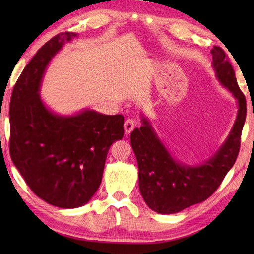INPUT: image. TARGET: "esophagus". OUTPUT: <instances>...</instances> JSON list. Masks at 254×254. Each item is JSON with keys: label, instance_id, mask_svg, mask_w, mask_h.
<instances>
[{"label": "esophagus", "instance_id": "1", "mask_svg": "<svg viewBox=\"0 0 254 254\" xmlns=\"http://www.w3.org/2000/svg\"><path fill=\"white\" fill-rule=\"evenodd\" d=\"M135 124L136 122L134 119H127L126 122H124V132L127 134H130L133 131V128L135 127Z\"/></svg>", "mask_w": 254, "mask_h": 254}]
</instances>
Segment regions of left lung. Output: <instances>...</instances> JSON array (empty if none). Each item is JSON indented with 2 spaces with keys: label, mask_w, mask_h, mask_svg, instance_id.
<instances>
[{
  "label": "left lung",
  "mask_w": 254,
  "mask_h": 254,
  "mask_svg": "<svg viewBox=\"0 0 254 254\" xmlns=\"http://www.w3.org/2000/svg\"><path fill=\"white\" fill-rule=\"evenodd\" d=\"M212 65L216 77L237 100L238 113L229 135L212 157L190 166L172 157L152 124L142 116V127L131 133V145L138 166L139 192L150 209L175 214L202 203L217 190L238 157L246 121V97L237 83L235 71L222 48L214 47Z\"/></svg>",
  "instance_id": "1"
}]
</instances>
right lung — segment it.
Wrapping results in <instances>:
<instances>
[{
	"label": "right lung",
	"mask_w": 254,
	"mask_h": 254,
	"mask_svg": "<svg viewBox=\"0 0 254 254\" xmlns=\"http://www.w3.org/2000/svg\"><path fill=\"white\" fill-rule=\"evenodd\" d=\"M75 37L62 32L37 51L16 82L9 104L10 158L38 197L61 208L89 202L100 186L108 150L124 133L122 115L84 109L60 116L41 100L48 64Z\"/></svg>",
	"instance_id": "right-lung-1"
}]
</instances>
